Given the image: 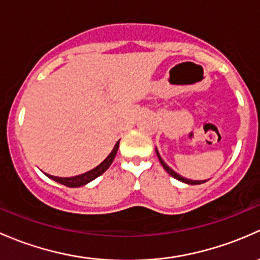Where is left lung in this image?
Wrapping results in <instances>:
<instances>
[{
  "label": "left lung",
  "mask_w": 260,
  "mask_h": 260,
  "mask_svg": "<svg viewBox=\"0 0 260 260\" xmlns=\"http://www.w3.org/2000/svg\"><path fill=\"white\" fill-rule=\"evenodd\" d=\"M156 154H157V157H159V161L161 162L162 168H164V169L168 171V174H170V175L173 176V178L178 179V180L183 181V183H186V184H189V185H198V184H203V183H205V181H207V180H190V179H185V178H183V176H180V175H179V174H176L175 171H174L173 169H170V168L168 167L167 164H165V162H164V160H162L161 157H160L159 152L156 151Z\"/></svg>",
  "instance_id": "8db88e82"
}]
</instances>
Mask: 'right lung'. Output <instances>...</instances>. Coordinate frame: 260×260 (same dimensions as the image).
Returning <instances> with one entry per match:
<instances>
[{"mask_svg":"<svg viewBox=\"0 0 260 260\" xmlns=\"http://www.w3.org/2000/svg\"><path fill=\"white\" fill-rule=\"evenodd\" d=\"M117 149H119V141H117L116 145H115L114 150L110 152V155H109V156L106 157V159L104 160V161L101 162L99 167H96L95 169L87 171V173L81 174V175L72 176V178H58V176H52V175H49V174H46V175L49 176L50 179H52V180L57 181V183L62 184V185L69 186V188H77V186H82V185H85V184L92 181L93 179H96L98 176H100L101 174H104L106 170L109 169V167L111 165V162L114 161L115 155H116V152H117Z\"/></svg>","mask_w":260,"mask_h":260,"instance_id":"obj_1","label":"right lung"}]
</instances>
